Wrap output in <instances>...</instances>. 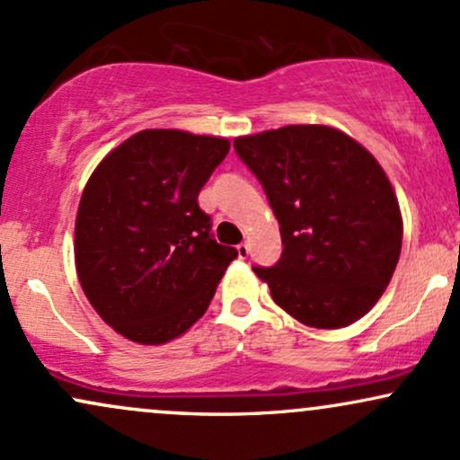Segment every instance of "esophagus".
<instances>
[{"mask_svg":"<svg viewBox=\"0 0 460 460\" xmlns=\"http://www.w3.org/2000/svg\"><path fill=\"white\" fill-rule=\"evenodd\" d=\"M248 252H251V246H248L246 242L237 244V257H240V260H248Z\"/></svg>","mask_w":460,"mask_h":460,"instance_id":"esophagus-1","label":"esophagus"}]
</instances>
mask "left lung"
Here are the masks:
<instances>
[{"label": "left lung", "instance_id": "obj_1", "mask_svg": "<svg viewBox=\"0 0 460 460\" xmlns=\"http://www.w3.org/2000/svg\"><path fill=\"white\" fill-rule=\"evenodd\" d=\"M260 179L283 252L252 272L272 300L314 329H341L367 314L392 281L402 216L381 164L344 131L288 125L234 140Z\"/></svg>", "mask_w": 460, "mask_h": 460}]
</instances>
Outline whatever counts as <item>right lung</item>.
I'll use <instances>...</instances> for the list:
<instances>
[{"label":"right lung","instance_id":"1","mask_svg":"<svg viewBox=\"0 0 460 460\" xmlns=\"http://www.w3.org/2000/svg\"><path fill=\"white\" fill-rule=\"evenodd\" d=\"M229 140L142 129L103 157L75 218V266L105 324L136 344L183 335L212 303L237 251L212 235L199 192Z\"/></svg>","mask_w":460,"mask_h":460}]
</instances>
